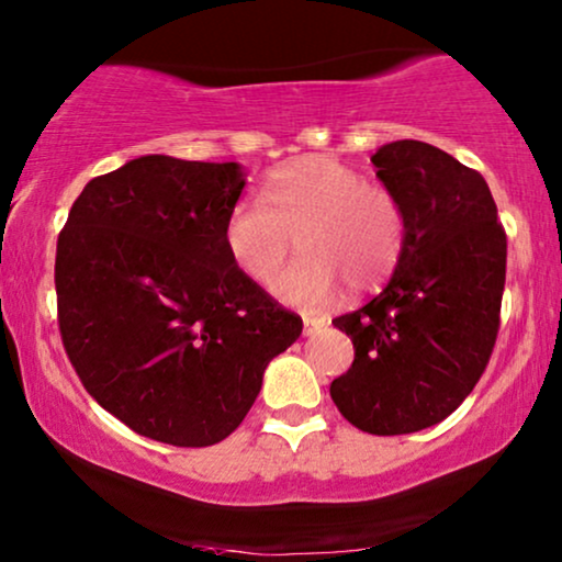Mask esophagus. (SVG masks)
Masks as SVG:
<instances>
[{"mask_svg": "<svg viewBox=\"0 0 562 562\" xmlns=\"http://www.w3.org/2000/svg\"><path fill=\"white\" fill-rule=\"evenodd\" d=\"M322 327V322L319 319H314V317H303V335H314Z\"/></svg>", "mask_w": 562, "mask_h": 562, "instance_id": "1", "label": "esophagus"}]
</instances>
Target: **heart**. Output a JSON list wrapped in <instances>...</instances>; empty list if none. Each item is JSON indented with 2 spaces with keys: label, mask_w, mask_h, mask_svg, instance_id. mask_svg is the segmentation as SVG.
I'll return each mask as SVG.
<instances>
[{
  "label": "heart",
  "mask_w": 562,
  "mask_h": 562,
  "mask_svg": "<svg viewBox=\"0 0 562 562\" xmlns=\"http://www.w3.org/2000/svg\"><path fill=\"white\" fill-rule=\"evenodd\" d=\"M259 200H240L224 224L229 259L267 285L295 235L301 259L274 282L282 301L322 308L344 282L367 290L383 282L404 254L406 214L385 184L333 156L288 160L267 177Z\"/></svg>",
  "instance_id": "b5f03b06"
}]
</instances>
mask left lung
I'll use <instances>...</instances> for the list:
<instances>
[{
    "label": "left lung",
    "mask_w": 562,
    "mask_h": 562,
    "mask_svg": "<svg viewBox=\"0 0 562 562\" xmlns=\"http://www.w3.org/2000/svg\"><path fill=\"white\" fill-rule=\"evenodd\" d=\"M402 200L404 254L391 282L333 325L353 344L335 378L340 415L372 436L430 428L475 389L499 333L507 235L486 179L428 142L398 139L372 156Z\"/></svg>",
    "instance_id": "left-lung-1"
}]
</instances>
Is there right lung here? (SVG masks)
<instances>
[{
	"label": "right lung",
	"instance_id": "right-lung-1",
	"mask_svg": "<svg viewBox=\"0 0 562 562\" xmlns=\"http://www.w3.org/2000/svg\"><path fill=\"white\" fill-rule=\"evenodd\" d=\"M237 164L142 156L94 177L57 237L63 346L83 389L134 434L224 441L267 364L303 330L224 245Z\"/></svg>",
	"mask_w": 562,
	"mask_h": 562
}]
</instances>
